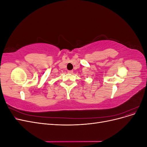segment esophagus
I'll return each mask as SVG.
<instances>
[{
    "mask_svg": "<svg viewBox=\"0 0 147 147\" xmlns=\"http://www.w3.org/2000/svg\"><path fill=\"white\" fill-rule=\"evenodd\" d=\"M69 74H73V70H68Z\"/></svg>",
    "mask_w": 147,
    "mask_h": 147,
    "instance_id": "1",
    "label": "esophagus"
}]
</instances>
